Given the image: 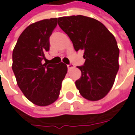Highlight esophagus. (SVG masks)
Returning <instances> with one entry per match:
<instances>
[{"label": "esophagus", "mask_w": 135, "mask_h": 135, "mask_svg": "<svg viewBox=\"0 0 135 135\" xmlns=\"http://www.w3.org/2000/svg\"><path fill=\"white\" fill-rule=\"evenodd\" d=\"M74 68V65H72V64H69V65H68V70H70L71 69H73Z\"/></svg>", "instance_id": "esophagus-1"}]
</instances>
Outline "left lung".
I'll return each instance as SVG.
<instances>
[{
	"label": "left lung",
	"mask_w": 135,
	"mask_h": 135,
	"mask_svg": "<svg viewBox=\"0 0 135 135\" xmlns=\"http://www.w3.org/2000/svg\"><path fill=\"white\" fill-rule=\"evenodd\" d=\"M58 24L76 51L84 52L85 63L78 67L82 75L75 82L80 95L89 101L103 98L119 70V49L114 36L99 21L81 15L60 17Z\"/></svg>",
	"instance_id": "obj_1"
}]
</instances>
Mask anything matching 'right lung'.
Wrapping results in <instances>:
<instances>
[{
	"mask_svg": "<svg viewBox=\"0 0 135 135\" xmlns=\"http://www.w3.org/2000/svg\"><path fill=\"white\" fill-rule=\"evenodd\" d=\"M57 18L31 24L19 36L13 51V68L19 89L38 106H47L57 100L68 67L43 64L49 50V37L57 25Z\"/></svg>",
	"mask_w": 135,
	"mask_h": 135,
	"instance_id": "1",
	"label": "right lung"
}]
</instances>
